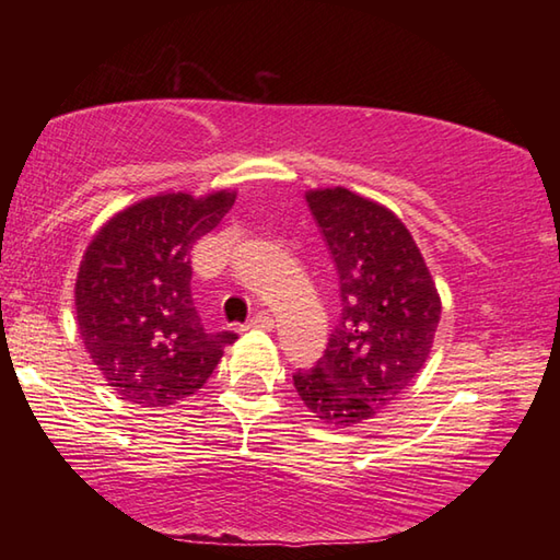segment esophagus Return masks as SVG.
Returning a JSON list of instances; mask_svg holds the SVG:
<instances>
[{
    "mask_svg": "<svg viewBox=\"0 0 560 560\" xmlns=\"http://www.w3.org/2000/svg\"><path fill=\"white\" fill-rule=\"evenodd\" d=\"M271 326H273V318L267 314V311H259L257 316H252L244 324V328H264V330H269Z\"/></svg>",
    "mask_w": 560,
    "mask_h": 560,
    "instance_id": "esophagus-1",
    "label": "esophagus"
}]
</instances>
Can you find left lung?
Here are the masks:
<instances>
[{
  "label": "left lung",
  "instance_id": "left-lung-1",
  "mask_svg": "<svg viewBox=\"0 0 560 560\" xmlns=\"http://www.w3.org/2000/svg\"><path fill=\"white\" fill-rule=\"evenodd\" d=\"M338 273L340 316L293 387L311 412L350 428L397 400L430 355L440 296L407 226L383 205L334 187L306 195Z\"/></svg>",
  "mask_w": 560,
  "mask_h": 560
}]
</instances>
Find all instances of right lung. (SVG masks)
I'll use <instances>...</instances> for the list:
<instances>
[{"instance_id": "1", "label": "right lung", "mask_w": 560, "mask_h": 560, "mask_svg": "<svg viewBox=\"0 0 560 560\" xmlns=\"http://www.w3.org/2000/svg\"><path fill=\"white\" fill-rule=\"evenodd\" d=\"M232 192L158 195L93 236L75 279L83 346L120 400L163 407L195 395L234 343L210 330L192 301L189 252L220 224Z\"/></svg>"}]
</instances>
